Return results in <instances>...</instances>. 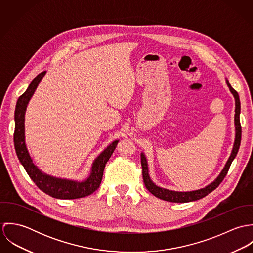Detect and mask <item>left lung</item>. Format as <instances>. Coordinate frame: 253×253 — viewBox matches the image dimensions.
I'll return each mask as SVG.
<instances>
[{
    "label": "left lung",
    "instance_id": "8db88e82",
    "mask_svg": "<svg viewBox=\"0 0 253 253\" xmlns=\"http://www.w3.org/2000/svg\"><path fill=\"white\" fill-rule=\"evenodd\" d=\"M227 85L229 86L230 91L235 97L236 101V109H235V126H236V138H235V143L234 147L231 153V156L229 157L224 169H222L221 173L218 175L215 180L207 187L196 190V191H191V192H176V191H170L168 189L161 188L153 183V181L150 179L149 176V170H148V164L147 160L145 158V155L141 153V166H142V175H143V181H144L145 187L148 189V191L153 194L155 197L171 202V203H188V202H193L200 200L206 196H208L210 193H211L213 190H215L219 184L225 178V176L228 173V170L230 169V166L233 162V160L236 158L240 145H241V139H242V126H241V122H240V114H241V102H240V97L238 92L231 86L230 83L228 80H226Z\"/></svg>",
    "mask_w": 253,
    "mask_h": 253
}]
</instances>
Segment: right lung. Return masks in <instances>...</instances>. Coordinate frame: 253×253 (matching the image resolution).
<instances>
[{"label": "right lung", "instance_id": "add662e5", "mask_svg": "<svg viewBox=\"0 0 253 253\" xmlns=\"http://www.w3.org/2000/svg\"><path fill=\"white\" fill-rule=\"evenodd\" d=\"M44 74L45 71L40 73L36 78H34V80L30 83L26 91L21 96H19L16 102L15 112H14L15 128H14V134H13L15 152L19 162L25 169L30 178L36 184L37 187L40 190H42L43 193H45L46 195L52 198L62 199V200L84 198L92 194L100 186L105 166L111 155L113 154L119 140H115L114 142H112L95 159V161L92 164L90 175L86 180L78 182V181L61 179V178H56V177L47 175L42 171H41L34 165L25 144L24 121H25V112H26L28 102L31 99L32 95L34 94L37 86L41 82V80L42 79V77L44 76Z\"/></svg>", "mask_w": 253, "mask_h": 253}]
</instances>
